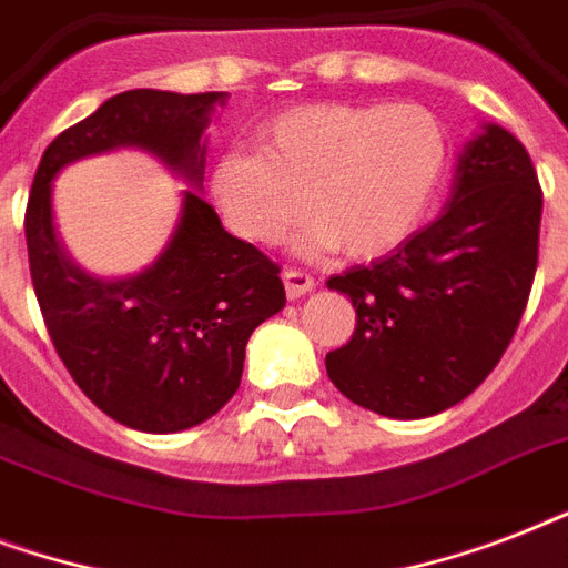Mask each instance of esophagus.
Returning a JSON list of instances; mask_svg holds the SVG:
<instances>
[{"instance_id":"34e87169","label":"esophagus","mask_w":568,"mask_h":568,"mask_svg":"<svg viewBox=\"0 0 568 568\" xmlns=\"http://www.w3.org/2000/svg\"><path fill=\"white\" fill-rule=\"evenodd\" d=\"M283 283L288 301H297V297H303V294H310L315 288V280L310 274H303V271H285Z\"/></svg>"}]
</instances>
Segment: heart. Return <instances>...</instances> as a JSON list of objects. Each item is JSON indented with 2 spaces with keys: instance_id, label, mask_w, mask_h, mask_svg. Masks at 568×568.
<instances>
[{
  "instance_id": "obj_1",
  "label": "heart",
  "mask_w": 568,
  "mask_h": 568,
  "mask_svg": "<svg viewBox=\"0 0 568 568\" xmlns=\"http://www.w3.org/2000/svg\"><path fill=\"white\" fill-rule=\"evenodd\" d=\"M258 153H223L209 196L239 239L274 244L301 217L310 247L374 258L422 223L439 189L448 141L422 105L315 102L262 123Z\"/></svg>"
}]
</instances>
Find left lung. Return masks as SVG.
Here are the masks:
<instances>
[{
    "label": "left lung",
    "instance_id": "8db88e82",
    "mask_svg": "<svg viewBox=\"0 0 568 568\" xmlns=\"http://www.w3.org/2000/svg\"><path fill=\"white\" fill-rule=\"evenodd\" d=\"M542 191L528 150L480 123L448 203L372 265L327 280L356 329L327 354L333 386L386 418H427L475 392L519 327L537 274Z\"/></svg>",
    "mask_w": 568,
    "mask_h": 568
}]
</instances>
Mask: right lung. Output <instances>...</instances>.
Here are the masks:
<instances>
[{
	"label": "right lung",
	"mask_w": 568,
	"mask_h": 568,
	"mask_svg": "<svg viewBox=\"0 0 568 568\" xmlns=\"http://www.w3.org/2000/svg\"><path fill=\"white\" fill-rule=\"evenodd\" d=\"M226 100L223 91H123L61 132L34 173L26 244L52 345L84 395L132 430L180 433L212 418L239 388L253 329L285 306L280 267L223 230L196 194L205 129ZM118 149L150 152L192 189L150 266L97 277L57 239L51 182L70 163Z\"/></svg>",
	"instance_id": "right-lung-1"
}]
</instances>
